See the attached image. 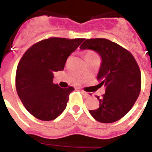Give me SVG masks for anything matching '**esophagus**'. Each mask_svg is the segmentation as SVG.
<instances>
[{"instance_id":"1","label":"esophagus","mask_w":152,"mask_h":152,"mask_svg":"<svg viewBox=\"0 0 152 152\" xmlns=\"http://www.w3.org/2000/svg\"><path fill=\"white\" fill-rule=\"evenodd\" d=\"M82 93H83L86 98H88V97H92V96H93V94H92V92H85V91H82Z\"/></svg>"}]
</instances>
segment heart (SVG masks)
I'll return each mask as SVG.
<instances>
[{
    "mask_svg": "<svg viewBox=\"0 0 152 152\" xmlns=\"http://www.w3.org/2000/svg\"><path fill=\"white\" fill-rule=\"evenodd\" d=\"M92 54H93V53H91V52H89V53H87L86 56H87V55H92Z\"/></svg>",
    "mask_w": 152,
    "mask_h": 152,
    "instance_id": "obj_1",
    "label": "heart"
}]
</instances>
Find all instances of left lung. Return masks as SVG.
<instances>
[{"mask_svg": "<svg viewBox=\"0 0 152 152\" xmlns=\"http://www.w3.org/2000/svg\"><path fill=\"white\" fill-rule=\"evenodd\" d=\"M80 50H92L99 55L101 64L97 80L105 87L102 97L97 96L99 107L89 110L98 122L112 123L129 113L141 91V72L128 50L107 39H86Z\"/></svg>", "mask_w": 152, "mask_h": 152, "instance_id": "8db88e82", "label": "left lung"}]
</instances>
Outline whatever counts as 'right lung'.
<instances>
[{
  "label": "right lung",
  "instance_id": "add662e5",
  "mask_svg": "<svg viewBox=\"0 0 152 152\" xmlns=\"http://www.w3.org/2000/svg\"><path fill=\"white\" fill-rule=\"evenodd\" d=\"M83 41L82 38H49L33 45L21 58L16 72L17 92L35 118L50 121L65 110L74 88L54 84L53 73L63 70L67 58Z\"/></svg>",
  "mask_w": 152,
  "mask_h": 152
}]
</instances>
